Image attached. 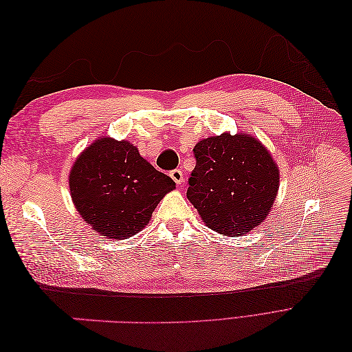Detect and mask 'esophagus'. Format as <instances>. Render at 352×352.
Wrapping results in <instances>:
<instances>
[{"instance_id":"34e87169","label":"esophagus","mask_w":352,"mask_h":352,"mask_svg":"<svg viewBox=\"0 0 352 352\" xmlns=\"http://www.w3.org/2000/svg\"><path fill=\"white\" fill-rule=\"evenodd\" d=\"M170 177H172L177 185L184 184V180H185V177H184V172H182V170H179V168L172 170V172H170Z\"/></svg>"}]
</instances>
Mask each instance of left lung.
Returning <instances> with one entry per match:
<instances>
[{
	"instance_id": "1",
	"label": "left lung",
	"mask_w": 352,
	"mask_h": 352,
	"mask_svg": "<svg viewBox=\"0 0 352 352\" xmlns=\"http://www.w3.org/2000/svg\"><path fill=\"white\" fill-rule=\"evenodd\" d=\"M186 197L206 225L226 236L250 232L267 217L279 189V168L260 141L223 133L199 141Z\"/></svg>"
}]
</instances>
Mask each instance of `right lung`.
I'll list each match as a JSON object with an SVG mask.
<instances>
[{"label": "right lung", "instance_id": "1", "mask_svg": "<svg viewBox=\"0 0 352 352\" xmlns=\"http://www.w3.org/2000/svg\"><path fill=\"white\" fill-rule=\"evenodd\" d=\"M69 185L79 214L109 239L136 235L150 223L158 202L176 188L135 145L111 138H100L76 158Z\"/></svg>", "mask_w": 352, "mask_h": 352}]
</instances>
